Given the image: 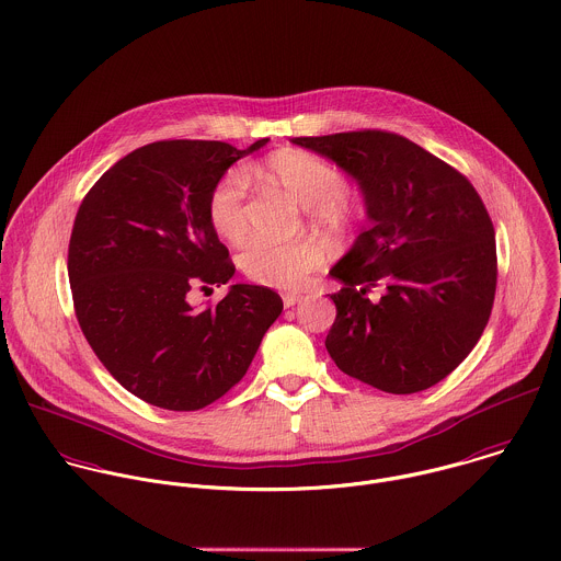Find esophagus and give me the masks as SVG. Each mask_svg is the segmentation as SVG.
<instances>
[{
	"instance_id": "obj_1",
	"label": "esophagus",
	"mask_w": 561,
	"mask_h": 561,
	"mask_svg": "<svg viewBox=\"0 0 561 561\" xmlns=\"http://www.w3.org/2000/svg\"><path fill=\"white\" fill-rule=\"evenodd\" d=\"M302 300V296L300 294H285L283 296V305L289 309V307H294L296 302H300Z\"/></svg>"
}]
</instances>
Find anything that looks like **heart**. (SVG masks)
I'll list each match as a JSON object with an SVG mask.
<instances>
[{
	"mask_svg": "<svg viewBox=\"0 0 561 561\" xmlns=\"http://www.w3.org/2000/svg\"><path fill=\"white\" fill-rule=\"evenodd\" d=\"M252 174L311 208L313 219L329 230H344L355 217L344 174L318 154L294 148L278 150L254 168ZM248 174L232 168L208 193V221L226 241H241L248 230ZM322 263L324 252L311 239H250L239 252V267L248 278L278 289L305 287L320 272Z\"/></svg>",
	"mask_w": 561,
	"mask_h": 561,
	"instance_id": "b5f03b06",
	"label": "heart"
}]
</instances>
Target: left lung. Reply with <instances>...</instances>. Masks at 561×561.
<instances>
[{"label": "left lung", "instance_id": "1", "mask_svg": "<svg viewBox=\"0 0 561 561\" xmlns=\"http://www.w3.org/2000/svg\"><path fill=\"white\" fill-rule=\"evenodd\" d=\"M335 161L364 191L368 219L331 270L337 318L327 351L337 368L387 393H415L477 346L496 294V239L488 208L455 168L385 130L296 137ZM386 287L378 304L365 294Z\"/></svg>", "mask_w": 561, "mask_h": 561}]
</instances>
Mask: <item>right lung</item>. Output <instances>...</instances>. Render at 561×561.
I'll list each match as a JSON object with an SVG mask.
<instances>
[{"instance_id": "obj_1", "label": "right lung", "mask_w": 561, "mask_h": 561, "mask_svg": "<svg viewBox=\"0 0 561 561\" xmlns=\"http://www.w3.org/2000/svg\"><path fill=\"white\" fill-rule=\"evenodd\" d=\"M267 141L148 144L102 174L78 208L67 259L78 324L115 380L154 407L197 411L221 398L283 311L276 291L241 283L215 307L188 302L234 274L208 221V193Z\"/></svg>"}]
</instances>
